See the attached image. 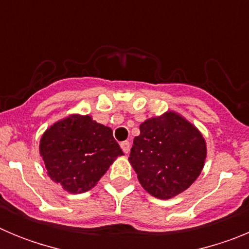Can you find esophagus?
Here are the masks:
<instances>
[{"instance_id": "34e87169", "label": "esophagus", "mask_w": 249, "mask_h": 249, "mask_svg": "<svg viewBox=\"0 0 249 249\" xmlns=\"http://www.w3.org/2000/svg\"><path fill=\"white\" fill-rule=\"evenodd\" d=\"M121 148H122L124 153H128L129 149H131V143H129L128 141H123V142H121Z\"/></svg>"}]
</instances>
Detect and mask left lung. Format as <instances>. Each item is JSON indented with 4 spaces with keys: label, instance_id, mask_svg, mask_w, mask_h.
<instances>
[{
    "label": "left lung",
    "instance_id": "8db88e82",
    "mask_svg": "<svg viewBox=\"0 0 249 249\" xmlns=\"http://www.w3.org/2000/svg\"><path fill=\"white\" fill-rule=\"evenodd\" d=\"M129 153L144 190L168 199L187 190L203 168L206 142L188 121L168 112L140 126Z\"/></svg>",
    "mask_w": 249,
    "mask_h": 249
}]
</instances>
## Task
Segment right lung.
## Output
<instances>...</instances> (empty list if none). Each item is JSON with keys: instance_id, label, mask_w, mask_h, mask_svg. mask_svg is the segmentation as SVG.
I'll list each match as a JSON object with an SVG mask.
<instances>
[{"instance_id": "1", "label": "right lung", "mask_w": 249, "mask_h": 249, "mask_svg": "<svg viewBox=\"0 0 249 249\" xmlns=\"http://www.w3.org/2000/svg\"><path fill=\"white\" fill-rule=\"evenodd\" d=\"M39 152L51 179L71 193L91 190L123 155L112 129L89 116H71L54 123L41 138Z\"/></svg>"}]
</instances>
